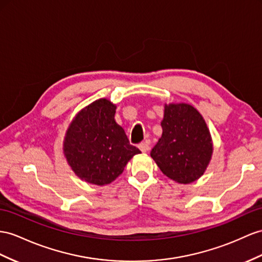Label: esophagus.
Instances as JSON below:
<instances>
[{
  "label": "esophagus",
  "instance_id": "1",
  "mask_svg": "<svg viewBox=\"0 0 262 262\" xmlns=\"http://www.w3.org/2000/svg\"><path fill=\"white\" fill-rule=\"evenodd\" d=\"M138 147H139V149L142 150L143 152H146L147 150L149 149V142H147V140H145V142L140 143V144L138 145Z\"/></svg>",
  "mask_w": 262,
  "mask_h": 262
}]
</instances>
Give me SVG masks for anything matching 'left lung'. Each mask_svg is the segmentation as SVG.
Returning <instances> with one entry per match:
<instances>
[{
	"mask_svg": "<svg viewBox=\"0 0 262 262\" xmlns=\"http://www.w3.org/2000/svg\"><path fill=\"white\" fill-rule=\"evenodd\" d=\"M163 135L150 151L164 175L180 184L204 175L212 154L210 133L199 112L188 104L165 105Z\"/></svg>",
	"mask_w": 262,
	"mask_h": 262,
	"instance_id": "1",
	"label": "left lung"
}]
</instances>
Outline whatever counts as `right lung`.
<instances>
[{"mask_svg": "<svg viewBox=\"0 0 262 262\" xmlns=\"http://www.w3.org/2000/svg\"><path fill=\"white\" fill-rule=\"evenodd\" d=\"M115 110L108 99H97L80 111L67 129L65 157L74 172L90 184H111L140 152L115 122Z\"/></svg>", "mask_w": 262, "mask_h": 262, "instance_id": "obj_1", "label": "right lung"}]
</instances>
